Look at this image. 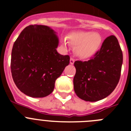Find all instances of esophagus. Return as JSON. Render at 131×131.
I'll use <instances>...</instances> for the list:
<instances>
[{
  "mask_svg": "<svg viewBox=\"0 0 131 131\" xmlns=\"http://www.w3.org/2000/svg\"><path fill=\"white\" fill-rule=\"evenodd\" d=\"M74 62H75V60H74L73 58H70V64L73 65L74 63Z\"/></svg>",
  "mask_w": 131,
  "mask_h": 131,
  "instance_id": "34e87169",
  "label": "esophagus"
}]
</instances>
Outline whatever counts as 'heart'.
<instances>
[{
	"label": "heart",
	"mask_w": 131,
	"mask_h": 131,
	"mask_svg": "<svg viewBox=\"0 0 131 131\" xmlns=\"http://www.w3.org/2000/svg\"><path fill=\"white\" fill-rule=\"evenodd\" d=\"M69 42L75 47L74 52L78 57L86 59L93 56L99 50L102 42L100 34L93 31L77 32L69 36ZM65 47L67 41L63 40Z\"/></svg>",
	"instance_id": "1"
}]
</instances>
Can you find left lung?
<instances>
[{
  "mask_svg": "<svg viewBox=\"0 0 131 131\" xmlns=\"http://www.w3.org/2000/svg\"><path fill=\"white\" fill-rule=\"evenodd\" d=\"M123 53L118 40L111 35L103 42L94 57L88 61H75L74 91L88 102L106 98L114 91L121 75Z\"/></svg>",
  "mask_w": 131,
  "mask_h": 131,
  "instance_id": "1",
  "label": "left lung"
}]
</instances>
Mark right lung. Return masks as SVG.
Instances as JSON below:
<instances>
[{
    "label": "right lung",
    "mask_w": 131,
    "mask_h": 131,
    "mask_svg": "<svg viewBox=\"0 0 131 131\" xmlns=\"http://www.w3.org/2000/svg\"><path fill=\"white\" fill-rule=\"evenodd\" d=\"M59 39L50 27H26L13 45L11 72L21 92L33 98H43L53 92L57 79L69 63V56L56 50Z\"/></svg>",
    "instance_id": "right-lung-1"
}]
</instances>
